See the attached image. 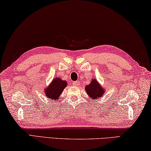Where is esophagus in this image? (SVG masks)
I'll return each mask as SVG.
<instances>
[{
  "label": "esophagus",
  "mask_w": 151,
  "mask_h": 151,
  "mask_svg": "<svg viewBox=\"0 0 151 151\" xmlns=\"http://www.w3.org/2000/svg\"><path fill=\"white\" fill-rule=\"evenodd\" d=\"M72 84H73V86H78L79 85H80V81H73Z\"/></svg>",
  "instance_id": "obj_1"
}]
</instances>
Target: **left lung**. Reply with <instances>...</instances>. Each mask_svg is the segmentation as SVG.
<instances>
[{
  "label": "left lung",
  "mask_w": 151,
  "mask_h": 151,
  "mask_svg": "<svg viewBox=\"0 0 151 151\" xmlns=\"http://www.w3.org/2000/svg\"><path fill=\"white\" fill-rule=\"evenodd\" d=\"M86 91L89 96L93 99L101 97L104 93V89L101 88L96 79L92 80L91 83L86 87Z\"/></svg>",
  "instance_id": "1"
}]
</instances>
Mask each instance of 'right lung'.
Segmentation results:
<instances>
[{
  "label": "right lung",
  "instance_id": "right-lung-1",
  "mask_svg": "<svg viewBox=\"0 0 151 151\" xmlns=\"http://www.w3.org/2000/svg\"><path fill=\"white\" fill-rule=\"evenodd\" d=\"M67 84L65 81H63L58 78H54L52 83L44 90L46 97L50 99V101L58 99Z\"/></svg>",
  "mask_w": 151,
  "mask_h": 151
}]
</instances>
